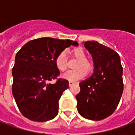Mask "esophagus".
<instances>
[{
    "mask_svg": "<svg viewBox=\"0 0 135 135\" xmlns=\"http://www.w3.org/2000/svg\"><path fill=\"white\" fill-rule=\"evenodd\" d=\"M74 85V82H71V81H69V85L70 87H71V86Z\"/></svg>",
    "mask_w": 135,
    "mask_h": 135,
    "instance_id": "34e87169",
    "label": "esophagus"
}]
</instances>
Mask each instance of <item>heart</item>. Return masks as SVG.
Listing matches in <instances>:
<instances>
[{"label": "heart", "instance_id": "b5f03b06", "mask_svg": "<svg viewBox=\"0 0 135 135\" xmlns=\"http://www.w3.org/2000/svg\"><path fill=\"white\" fill-rule=\"evenodd\" d=\"M72 54L79 59L76 65V67L77 68L67 71L64 74L63 77L67 80L74 82L83 78L87 74V70H90L92 69V64L88 59H86V53L82 47L74 48L72 50ZM55 64L57 69L61 71H64L67 69V59L65 51H62L58 54L55 60Z\"/></svg>", "mask_w": 135, "mask_h": 135}]
</instances>
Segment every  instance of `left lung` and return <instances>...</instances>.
I'll use <instances>...</instances> for the list:
<instances>
[{"label": "left lung", "instance_id": "obj_1", "mask_svg": "<svg viewBox=\"0 0 135 135\" xmlns=\"http://www.w3.org/2000/svg\"><path fill=\"white\" fill-rule=\"evenodd\" d=\"M85 48L93 60V75L79 83L77 110L85 119L99 121L111 115L122 97L123 68L119 54L97 41H87Z\"/></svg>", "mask_w": 135, "mask_h": 135}]
</instances>
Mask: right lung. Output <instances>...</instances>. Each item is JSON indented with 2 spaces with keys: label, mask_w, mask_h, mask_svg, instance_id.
Listing matches in <instances>:
<instances>
[{
  "label": "right lung",
  "mask_w": 135,
  "mask_h": 135,
  "mask_svg": "<svg viewBox=\"0 0 135 135\" xmlns=\"http://www.w3.org/2000/svg\"><path fill=\"white\" fill-rule=\"evenodd\" d=\"M77 46L76 41L42 37L30 40L16 53L12 69V93L23 116L34 122H43L59 113V100L69 82L59 79L56 56L66 47Z\"/></svg>",
  "instance_id": "right-lung-1"
}]
</instances>
